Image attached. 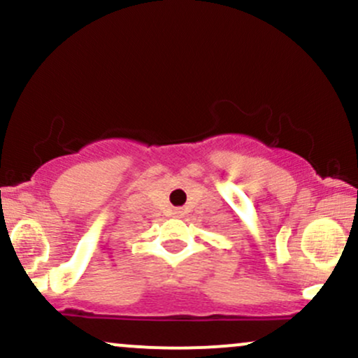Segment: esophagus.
<instances>
[{"mask_svg":"<svg viewBox=\"0 0 358 358\" xmlns=\"http://www.w3.org/2000/svg\"><path fill=\"white\" fill-rule=\"evenodd\" d=\"M178 213H180V212H178Z\"/></svg>","mask_w":358,"mask_h":358,"instance_id":"obj_1","label":"esophagus"}]
</instances>
